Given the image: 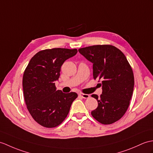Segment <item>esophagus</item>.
I'll list each match as a JSON object with an SVG mask.
<instances>
[{
    "label": "esophagus",
    "mask_w": 153,
    "mask_h": 153,
    "mask_svg": "<svg viewBox=\"0 0 153 153\" xmlns=\"http://www.w3.org/2000/svg\"><path fill=\"white\" fill-rule=\"evenodd\" d=\"M79 96L80 97H81V98H85V99H86V98H88L90 97V95L89 94H84V93H80L79 94Z\"/></svg>",
    "instance_id": "34e87169"
}]
</instances>
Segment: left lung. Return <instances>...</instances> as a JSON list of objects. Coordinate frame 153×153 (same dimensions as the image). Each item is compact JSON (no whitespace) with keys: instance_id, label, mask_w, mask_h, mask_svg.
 <instances>
[{"instance_id":"1","label":"left lung","mask_w":153,"mask_h":153,"mask_svg":"<svg viewBox=\"0 0 153 153\" xmlns=\"http://www.w3.org/2000/svg\"><path fill=\"white\" fill-rule=\"evenodd\" d=\"M78 51L93 63V78L101 81L102 94L91 97L98 101L91 115L103 125H111L125 114L132 98L134 73L124 53L111 45H96Z\"/></svg>"}]
</instances>
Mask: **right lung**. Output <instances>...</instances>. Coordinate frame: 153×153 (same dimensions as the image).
I'll list each match as a JSON object with an SVG mask.
<instances>
[{
  "mask_svg": "<svg viewBox=\"0 0 153 153\" xmlns=\"http://www.w3.org/2000/svg\"><path fill=\"white\" fill-rule=\"evenodd\" d=\"M77 52V49L66 48L42 50L32 57L24 71L25 102L32 117L42 126L55 128L60 125L77 97L74 92L63 93L56 91L55 83L64 62Z\"/></svg>",
  "mask_w": 153,
  "mask_h": 153,
  "instance_id": "1",
  "label": "right lung"
}]
</instances>
